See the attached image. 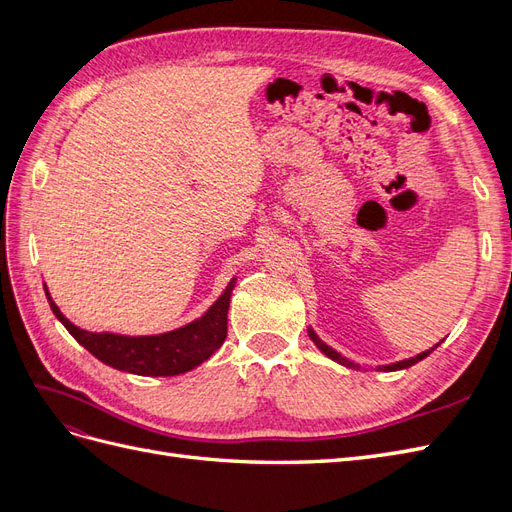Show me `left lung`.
Listing matches in <instances>:
<instances>
[{
    "mask_svg": "<svg viewBox=\"0 0 512 512\" xmlns=\"http://www.w3.org/2000/svg\"><path fill=\"white\" fill-rule=\"evenodd\" d=\"M307 333H309V337H312V342L324 352V354H327L329 356V359H333V361H337V363H342V365H346V367H352V369H359L361 365H356V363H352V361H348L346 359V356H342V354H339L337 350H333L331 346H327V344H324L322 342V339L314 333V329L312 327H309L307 329ZM438 348V344L436 346H433L431 350H425V352H421V354H416V356H412V359H404V361H397V363H391V365H380L378 369L380 371H397V369H408V367H412L414 363H418V361H423L425 359V356H429L433 350H436Z\"/></svg>",
    "mask_w": 512,
    "mask_h": 512,
    "instance_id": "8db88e82",
    "label": "left lung"
}]
</instances>
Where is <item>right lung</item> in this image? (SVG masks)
I'll return each instance as SVG.
<instances>
[{"instance_id": "obj_1", "label": "right lung", "mask_w": 512, "mask_h": 512, "mask_svg": "<svg viewBox=\"0 0 512 512\" xmlns=\"http://www.w3.org/2000/svg\"><path fill=\"white\" fill-rule=\"evenodd\" d=\"M235 280L237 277H232L226 290L220 294V299L203 316L188 322L185 327L160 335L91 333L79 329L59 312V307L51 299L49 288L44 286V292L57 320L98 361L136 376H179L205 363L224 344L228 331V307Z\"/></svg>"}]
</instances>
